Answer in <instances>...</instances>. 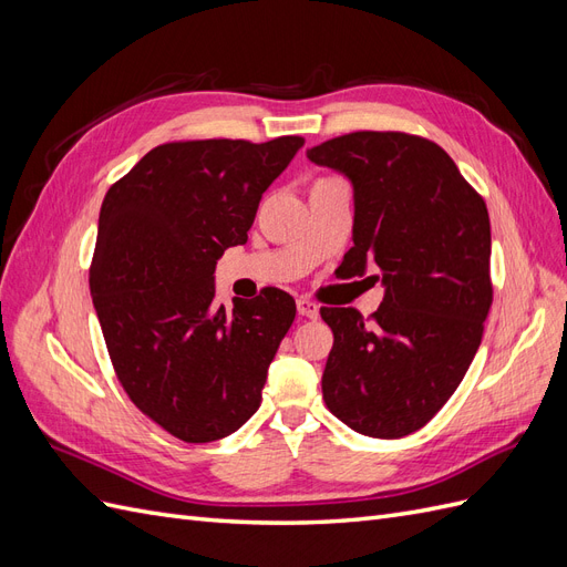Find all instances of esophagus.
Segmentation results:
<instances>
[{"mask_svg": "<svg viewBox=\"0 0 567 567\" xmlns=\"http://www.w3.org/2000/svg\"><path fill=\"white\" fill-rule=\"evenodd\" d=\"M298 315H300V317H307V319H319V307H317L312 300L300 298V300H298Z\"/></svg>", "mask_w": 567, "mask_h": 567, "instance_id": "esophagus-1", "label": "esophagus"}]
</instances>
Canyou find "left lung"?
I'll list each match as a JSON object with an SVG mask.
<instances>
[{"mask_svg": "<svg viewBox=\"0 0 567 567\" xmlns=\"http://www.w3.org/2000/svg\"><path fill=\"white\" fill-rule=\"evenodd\" d=\"M354 188V246L342 269H381L385 296L369 319L321 307L333 348L323 402L352 431L398 440L431 421L466 375L492 307L489 215L435 142L352 132L307 151Z\"/></svg>", "mask_w": 567, "mask_h": 567, "instance_id": "obj_1", "label": "left lung"}]
</instances>
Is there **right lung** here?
<instances>
[{
  "label": "right lung",
  "instance_id": "add662e5",
  "mask_svg": "<svg viewBox=\"0 0 567 567\" xmlns=\"http://www.w3.org/2000/svg\"><path fill=\"white\" fill-rule=\"evenodd\" d=\"M302 144H161L101 203L90 290L115 375L136 409L184 442L221 440L255 414L296 319L279 288L231 312L213 300L221 252L248 241L262 194Z\"/></svg>",
  "mask_w": 567,
  "mask_h": 567
}]
</instances>
